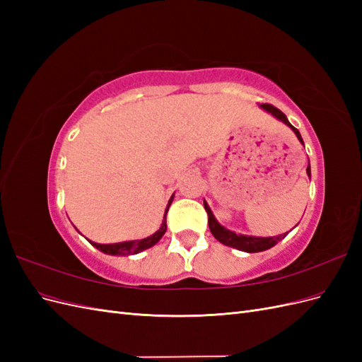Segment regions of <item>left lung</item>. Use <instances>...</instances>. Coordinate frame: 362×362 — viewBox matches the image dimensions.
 Instances as JSON below:
<instances>
[{"instance_id": "1", "label": "left lung", "mask_w": 362, "mask_h": 362, "mask_svg": "<svg viewBox=\"0 0 362 362\" xmlns=\"http://www.w3.org/2000/svg\"><path fill=\"white\" fill-rule=\"evenodd\" d=\"M259 107L262 108V110H266L267 113H270L272 116H275L276 119H279L281 122H284L287 127H290L293 129V133L296 134V137H298V140L303 145V140H302L299 129L294 128L288 122V119H287L286 115H284L281 110H278L276 107H273L270 104H261ZM306 175H308V178H311L310 163H308V168H306ZM204 206H205L206 214H208V226H210L211 234L214 235V238H217L218 242H221L225 246L234 247V249L243 250V252H249V254H254V252H262V250H267V249L273 247L278 242H281L284 237L287 235V233L276 235V237H254V235L237 234V233L231 231V229H228V228L222 226L221 223L217 222V218L214 217L213 211L210 210V206H208V204L205 201H204Z\"/></svg>"}]
</instances>
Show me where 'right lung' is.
<instances>
[{
	"label": "right lung",
	"instance_id": "right-lung-1",
	"mask_svg": "<svg viewBox=\"0 0 362 362\" xmlns=\"http://www.w3.org/2000/svg\"><path fill=\"white\" fill-rule=\"evenodd\" d=\"M173 201V194L172 198L169 199V204L166 206V211H164V217H163V222H161V226L157 229V231L146 237V238H140V240H128V242H119V243H108V245H101V243H95V242H89L96 247L100 249L101 252H104V254L107 255H136L139 254V252L145 250V249H149L154 245H157L160 242V238L164 235V233H166L168 229V225H166V214H168V210L169 206Z\"/></svg>",
	"mask_w": 362,
	"mask_h": 362
}]
</instances>
